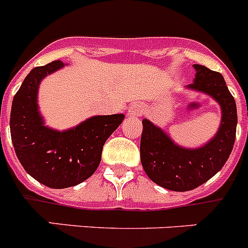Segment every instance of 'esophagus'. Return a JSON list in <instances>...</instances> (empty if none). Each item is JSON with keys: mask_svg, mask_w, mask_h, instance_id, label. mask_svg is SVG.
Returning <instances> with one entry per match:
<instances>
[{"mask_svg": "<svg viewBox=\"0 0 248 248\" xmlns=\"http://www.w3.org/2000/svg\"><path fill=\"white\" fill-rule=\"evenodd\" d=\"M143 107L139 104H134L131 105L130 108H129L128 115L130 118H139L140 115H143Z\"/></svg>", "mask_w": 248, "mask_h": 248, "instance_id": "1", "label": "esophagus"}]
</instances>
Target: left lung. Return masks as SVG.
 Segmentation results:
<instances>
[{"instance_id": "1", "label": "left lung", "mask_w": 248, "mask_h": 248, "mask_svg": "<svg viewBox=\"0 0 248 248\" xmlns=\"http://www.w3.org/2000/svg\"><path fill=\"white\" fill-rule=\"evenodd\" d=\"M195 79L187 88L205 92L222 109L217 134L205 146L194 150L175 145L161 129L143 119L140 160L146 175L157 185L172 191H189L211 179L229 159L236 138L237 110L235 98L221 73L194 64Z\"/></svg>"}]
</instances>
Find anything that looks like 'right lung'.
Returning <instances> with one entry per match:
<instances>
[{
  "instance_id": "right-lung-1",
  "label": "right lung",
  "mask_w": 248,
  "mask_h": 248,
  "mask_svg": "<svg viewBox=\"0 0 248 248\" xmlns=\"http://www.w3.org/2000/svg\"><path fill=\"white\" fill-rule=\"evenodd\" d=\"M63 67V62L36 67L13 97L10 128L15 151L26 171L52 189H64L87 180L99 166L104 143L124 115H99L77 128L57 131L43 125L37 109L39 82Z\"/></svg>"
}]
</instances>
